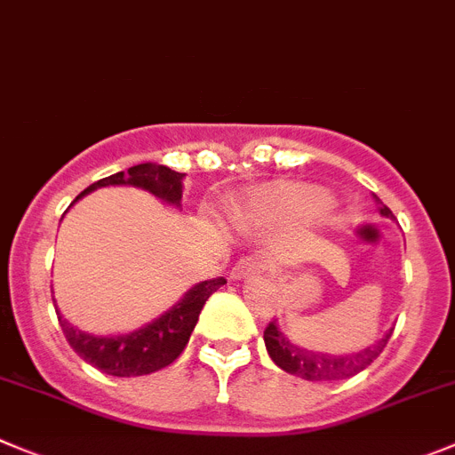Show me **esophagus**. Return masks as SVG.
<instances>
[{
    "instance_id": "34e87169",
    "label": "esophagus",
    "mask_w": 455,
    "mask_h": 455,
    "mask_svg": "<svg viewBox=\"0 0 455 455\" xmlns=\"http://www.w3.org/2000/svg\"><path fill=\"white\" fill-rule=\"evenodd\" d=\"M262 265L253 258H242L240 262H235V267L231 269V278L233 280H242V278H249L253 274H260Z\"/></svg>"
}]
</instances>
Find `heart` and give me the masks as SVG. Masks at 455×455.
<instances>
[{"instance_id": "1", "label": "heart", "mask_w": 455, "mask_h": 455, "mask_svg": "<svg viewBox=\"0 0 455 455\" xmlns=\"http://www.w3.org/2000/svg\"><path fill=\"white\" fill-rule=\"evenodd\" d=\"M253 208L269 222L307 224L325 218L332 208V199L314 186L274 184L253 195Z\"/></svg>"}]
</instances>
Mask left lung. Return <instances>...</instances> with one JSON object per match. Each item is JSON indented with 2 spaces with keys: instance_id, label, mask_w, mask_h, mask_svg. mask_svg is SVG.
Here are the masks:
<instances>
[{
  "instance_id": "1",
  "label": "left lung",
  "mask_w": 455,
  "mask_h": 455,
  "mask_svg": "<svg viewBox=\"0 0 455 455\" xmlns=\"http://www.w3.org/2000/svg\"><path fill=\"white\" fill-rule=\"evenodd\" d=\"M375 199L377 206H379V213L384 218H393V211L379 197ZM390 334H393V330H388L372 346L363 347L359 352H352V355H330V352H316L305 346H299V343H294V339L290 341V337L283 334L278 323L271 321L265 330V346L275 366L283 368L290 375H296L307 381H334L347 379V377L356 375V372H362L363 368L371 366L386 347Z\"/></svg>"
}]
</instances>
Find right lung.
<instances>
[{"instance_id":"right-lung-1","label":"right lung","mask_w":455,"mask_h":455,"mask_svg":"<svg viewBox=\"0 0 455 455\" xmlns=\"http://www.w3.org/2000/svg\"><path fill=\"white\" fill-rule=\"evenodd\" d=\"M184 172H175L168 165L139 164L127 168V172H116V175L99 180L96 184L84 188L74 199V204L87 193H92V190L103 188V186H137V188H143L155 195V197H159L161 202L180 208L181 193H184ZM224 283H227L224 278L197 283V285L186 291L180 303L172 305L168 312L155 318L146 328H139L130 334H118V337L87 334L83 330L74 328L62 316L60 309H55V314H58V321H60L62 332H65L69 346L93 368H99V371L108 372L112 377L150 375V372L170 366L184 352L186 343H188L190 334L197 325L204 303Z\"/></svg>"}]
</instances>
